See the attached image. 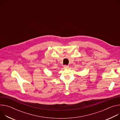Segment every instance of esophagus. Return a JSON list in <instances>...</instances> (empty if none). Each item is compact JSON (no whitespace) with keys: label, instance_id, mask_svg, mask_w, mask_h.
<instances>
[{"label":"esophagus","instance_id":"obj_1","mask_svg":"<svg viewBox=\"0 0 120 120\" xmlns=\"http://www.w3.org/2000/svg\"><path fill=\"white\" fill-rule=\"evenodd\" d=\"M69 66L68 65H64V68H69Z\"/></svg>","mask_w":120,"mask_h":120}]
</instances>
